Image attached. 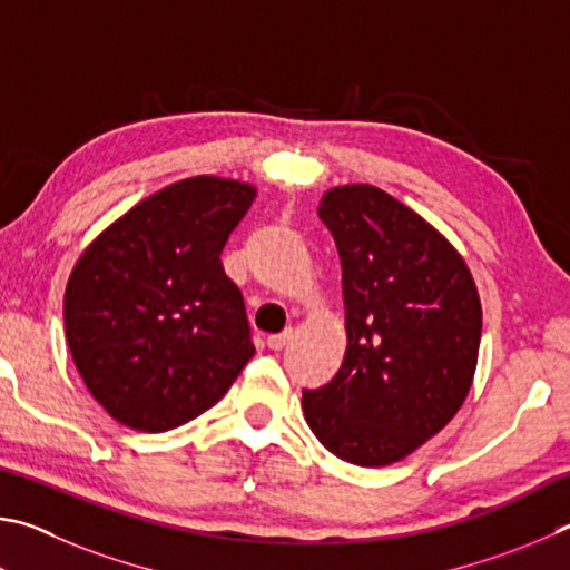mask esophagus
<instances>
[{
    "label": "esophagus",
    "mask_w": 570,
    "mask_h": 570,
    "mask_svg": "<svg viewBox=\"0 0 570 570\" xmlns=\"http://www.w3.org/2000/svg\"><path fill=\"white\" fill-rule=\"evenodd\" d=\"M291 337H293V331H283V333H277V335H269L267 337V347H269V351H283V347L291 343Z\"/></svg>",
    "instance_id": "obj_1"
}]
</instances>
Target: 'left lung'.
<instances>
[{
	"instance_id": "1",
	"label": "left lung",
	"mask_w": 570,
	"mask_h": 570,
	"mask_svg": "<svg viewBox=\"0 0 570 570\" xmlns=\"http://www.w3.org/2000/svg\"><path fill=\"white\" fill-rule=\"evenodd\" d=\"M317 215L343 265L347 351L331 383L303 391L305 421L343 461L391 465L471 391L481 297L455 247L381 187H333Z\"/></svg>"
}]
</instances>
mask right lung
Wrapping results in <instances>:
<instances>
[{"mask_svg": "<svg viewBox=\"0 0 570 570\" xmlns=\"http://www.w3.org/2000/svg\"><path fill=\"white\" fill-rule=\"evenodd\" d=\"M255 187L187 177L109 225L69 275L65 331L89 393L127 428L165 433L227 393L255 355L223 247Z\"/></svg>", "mask_w": 570, "mask_h": 570, "instance_id": "obj_1", "label": "right lung"}]
</instances>
